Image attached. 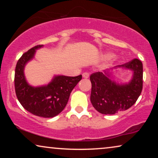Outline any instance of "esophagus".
Returning <instances> with one entry per match:
<instances>
[{
    "mask_svg": "<svg viewBox=\"0 0 158 158\" xmlns=\"http://www.w3.org/2000/svg\"><path fill=\"white\" fill-rule=\"evenodd\" d=\"M83 77L84 78H88L89 77V73H83Z\"/></svg>",
    "mask_w": 158,
    "mask_h": 158,
    "instance_id": "34e87169",
    "label": "esophagus"
}]
</instances>
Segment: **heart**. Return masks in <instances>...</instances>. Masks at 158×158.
<instances>
[{
  "label": "heart",
  "mask_w": 158,
  "mask_h": 158,
  "mask_svg": "<svg viewBox=\"0 0 158 158\" xmlns=\"http://www.w3.org/2000/svg\"><path fill=\"white\" fill-rule=\"evenodd\" d=\"M114 56H115V55H114V54H113V53H109V54H107V55H106V58H107V59H110V58H112V57H114Z\"/></svg>",
  "instance_id": "1"
}]
</instances>
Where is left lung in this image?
Segmentation results:
<instances>
[{
    "mask_svg": "<svg viewBox=\"0 0 158 158\" xmlns=\"http://www.w3.org/2000/svg\"><path fill=\"white\" fill-rule=\"evenodd\" d=\"M117 68L133 71V77L128 84H118L112 81V73ZM90 80L92 84L90 101L93 106L101 114H115L132 106L141 94L143 83L142 63L139 60L134 59L103 72L93 73Z\"/></svg>",
    "mask_w": 158,
    "mask_h": 158,
    "instance_id": "8db88e82",
    "label": "left lung"
}]
</instances>
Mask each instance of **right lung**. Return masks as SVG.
<instances>
[{"mask_svg": "<svg viewBox=\"0 0 158 158\" xmlns=\"http://www.w3.org/2000/svg\"><path fill=\"white\" fill-rule=\"evenodd\" d=\"M42 47L37 45L32 47L18 60L15 70V90L19 101L27 111L40 117L52 118L58 115L66 106L70 93L82 79V75H56L47 85H30L23 72L25 65L33 59L36 49Z\"/></svg>", "mask_w": 158, "mask_h": 158, "instance_id": "1", "label": "right lung"}]
</instances>
